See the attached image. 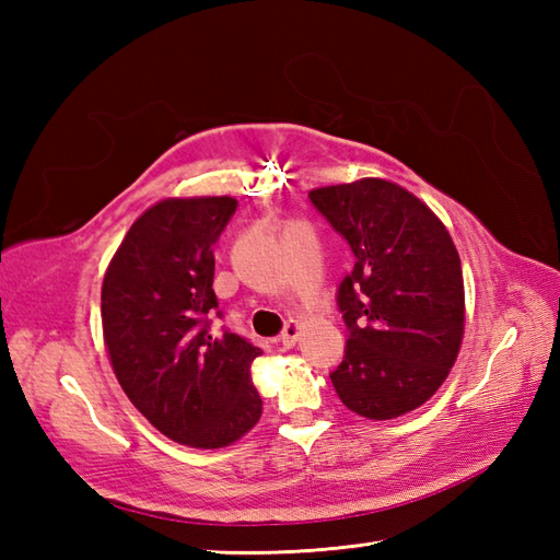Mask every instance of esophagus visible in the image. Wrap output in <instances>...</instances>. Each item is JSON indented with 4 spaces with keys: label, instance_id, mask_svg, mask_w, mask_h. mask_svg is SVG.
Returning <instances> with one entry per match:
<instances>
[{
    "label": "esophagus",
    "instance_id": "esophagus-1",
    "mask_svg": "<svg viewBox=\"0 0 560 560\" xmlns=\"http://www.w3.org/2000/svg\"><path fill=\"white\" fill-rule=\"evenodd\" d=\"M299 335H301V325L295 323V319H289L287 327H283V331L279 335V343L283 349H293L295 341H299Z\"/></svg>",
    "mask_w": 560,
    "mask_h": 560
}]
</instances>
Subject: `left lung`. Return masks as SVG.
I'll return each mask as SVG.
<instances>
[{"label":"left lung","mask_w":560,"mask_h":560,"mask_svg":"<svg viewBox=\"0 0 560 560\" xmlns=\"http://www.w3.org/2000/svg\"><path fill=\"white\" fill-rule=\"evenodd\" d=\"M307 197L355 257L337 289L349 339L331 385L359 416L397 419L431 399L457 361L464 281L455 243L419 197L377 177Z\"/></svg>","instance_id":"1"}]
</instances>
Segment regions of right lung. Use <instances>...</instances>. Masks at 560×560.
Segmentation results:
<instances>
[{
  "instance_id": "1",
  "label": "right lung",
  "mask_w": 560,
  "mask_h": 560,
  "mask_svg": "<svg viewBox=\"0 0 560 560\" xmlns=\"http://www.w3.org/2000/svg\"><path fill=\"white\" fill-rule=\"evenodd\" d=\"M233 197L163 199L132 223L103 279L101 317L117 383L153 428L189 447H225L261 416L255 343L223 329L213 245Z\"/></svg>"
}]
</instances>
